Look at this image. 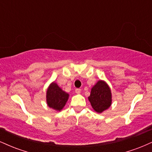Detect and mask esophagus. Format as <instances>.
<instances>
[{
  "instance_id": "1",
  "label": "esophagus",
  "mask_w": 152,
  "mask_h": 152,
  "mask_svg": "<svg viewBox=\"0 0 152 152\" xmlns=\"http://www.w3.org/2000/svg\"><path fill=\"white\" fill-rule=\"evenodd\" d=\"M75 92H76V94H80V93H81V89H80V88H76V90H75Z\"/></svg>"
}]
</instances>
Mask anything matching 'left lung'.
<instances>
[{"mask_svg":"<svg viewBox=\"0 0 152 152\" xmlns=\"http://www.w3.org/2000/svg\"><path fill=\"white\" fill-rule=\"evenodd\" d=\"M88 101L92 108L97 113H102L111 105V91L109 85L104 81L99 80L92 87Z\"/></svg>","mask_w":152,"mask_h":152,"instance_id":"obj_1","label":"left lung"}]
</instances>
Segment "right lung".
I'll return each instance as SVG.
<instances>
[{
  "label": "right lung",
  "instance_id": "add662e5",
  "mask_svg": "<svg viewBox=\"0 0 152 152\" xmlns=\"http://www.w3.org/2000/svg\"><path fill=\"white\" fill-rule=\"evenodd\" d=\"M69 94L63 91L56 83L53 82L46 91V102L50 108L61 111L66 105Z\"/></svg>",
  "mask_w": 152,
  "mask_h": 152
}]
</instances>
